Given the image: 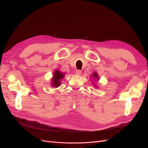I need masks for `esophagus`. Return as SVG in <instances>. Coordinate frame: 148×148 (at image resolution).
Instances as JSON below:
<instances>
[{
    "label": "esophagus",
    "instance_id": "esophagus-1",
    "mask_svg": "<svg viewBox=\"0 0 148 148\" xmlns=\"http://www.w3.org/2000/svg\"><path fill=\"white\" fill-rule=\"evenodd\" d=\"M82 71H81V70H79V69H77V70H76V71H75V74L77 75H80L82 74Z\"/></svg>",
    "mask_w": 148,
    "mask_h": 148
}]
</instances>
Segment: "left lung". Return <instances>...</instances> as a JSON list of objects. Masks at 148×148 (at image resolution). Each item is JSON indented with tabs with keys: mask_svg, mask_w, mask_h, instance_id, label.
<instances>
[{
	"mask_svg": "<svg viewBox=\"0 0 148 148\" xmlns=\"http://www.w3.org/2000/svg\"><path fill=\"white\" fill-rule=\"evenodd\" d=\"M92 78H94V79L95 80H97L99 79V76H98V74L97 73H94V74L92 75ZM93 84H94V86H95V87H96V88H98V86H97L96 84H95L94 83H93Z\"/></svg>",
	"mask_w": 148,
	"mask_h": 148,
	"instance_id": "1",
	"label": "left lung"
}]
</instances>
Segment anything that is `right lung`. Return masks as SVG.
Listing matches in <instances>:
<instances>
[{"mask_svg": "<svg viewBox=\"0 0 148 148\" xmlns=\"http://www.w3.org/2000/svg\"><path fill=\"white\" fill-rule=\"evenodd\" d=\"M65 74L60 71L58 69H56L54 71L53 77L51 78V84L53 88H58L61 83V81L64 79Z\"/></svg>", "mask_w": 148, "mask_h": 148, "instance_id": "add662e5", "label": "right lung"}]
</instances>
